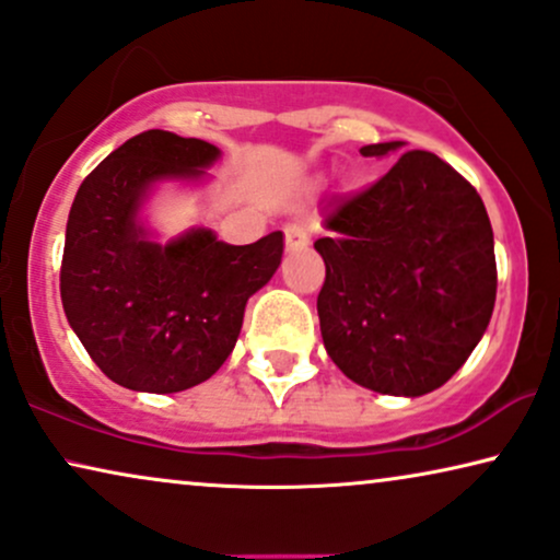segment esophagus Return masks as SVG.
<instances>
[{
    "label": "esophagus",
    "instance_id": "obj_1",
    "mask_svg": "<svg viewBox=\"0 0 560 560\" xmlns=\"http://www.w3.org/2000/svg\"><path fill=\"white\" fill-rule=\"evenodd\" d=\"M284 237H287L289 250H302L310 245V233L302 222H289V225L284 228Z\"/></svg>",
    "mask_w": 560,
    "mask_h": 560
}]
</instances>
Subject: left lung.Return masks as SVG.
I'll use <instances>...</instances> for the list:
<instances>
[{"instance_id": "8db88e82", "label": "left lung", "mask_w": 560, "mask_h": 560, "mask_svg": "<svg viewBox=\"0 0 560 560\" xmlns=\"http://www.w3.org/2000/svg\"><path fill=\"white\" fill-rule=\"evenodd\" d=\"M394 143L363 145L386 155ZM317 296L325 350L350 382L420 397L471 355L497 300L494 233L479 191L428 151H407L323 214Z\"/></svg>"}]
</instances>
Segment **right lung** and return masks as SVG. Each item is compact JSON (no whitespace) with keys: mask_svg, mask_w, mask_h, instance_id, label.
<instances>
[{"mask_svg":"<svg viewBox=\"0 0 560 560\" xmlns=\"http://www.w3.org/2000/svg\"><path fill=\"white\" fill-rule=\"evenodd\" d=\"M218 155L205 140L145 130L112 151L71 205L63 312L102 374L125 389L174 394L207 382L233 353L248 296L281 264V230L228 245L202 228L159 245L138 225L148 186L202 176Z\"/></svg>","mask_w":560,"mask_h":560,"instance_id":"add662e5","label":"right lung"}]
</instances>
